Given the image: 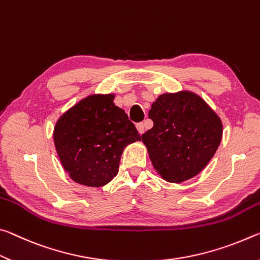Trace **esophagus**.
I'll return each instance as SVG.
<instances>
[{
    "label": "esophagus",
    "mask_w": 260,
    "mask_h": 260,
    "mask_svg": "<svg viewBox=\"0 0 260 260\" xmlns=\"http://www.w3.org/2000/svg\"><path fill=\"white\" fill-rule=\"evenodd\" d=\"M136 126H137V130H138V133L140 135L144 134V131H145V126H144V123L143 122L137 123V124H136Z\"/></svg>",
    "instance_id": "obj_1"
}]
</instances>
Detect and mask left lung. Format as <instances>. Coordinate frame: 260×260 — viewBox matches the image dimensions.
Returning a JSON list of instances; mask_svg holds the SVG:
<instances>
[{
    "instance_id": "8db88e82",
    "label": "left lung",
    "mask_w": 260,
    "mask_h": 260,
    "mask_svg": "<svg viewBox=\"0 0 260 260\" xmlns=\"http://www.w3.org/2000/svg\"><path fill=\"white\" fill-rule=\"evenodd\" d=\"M148 117L153 127L142 139L153 167L168 182L180 183L197 175L220 145V117L194 93L161 94Z\"/></svg>"
}]
</instances>
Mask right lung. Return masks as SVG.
Instances as JSON below:
<instances>
[{"instance_id": "1", "label": "right lung", "mask_w": 260, "mask_h": 260, "mask_svg": "<svg viewBox=\"0 0 260 260\" xmlns=\"http://www.w3.org/2000/svg\"><path fill=\"white\" fill-rule=\"evenodd\" d=\"M114 95H90L63 114L54 129L62 166L79 184L99 188L116 176L127 144L140 135Z\"/></svg>"}]
</instances>
